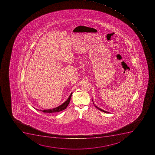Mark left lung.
Here are the masks:
<instances>
[{"instance_id":"obj_1","label":"left lung","mask_w":155,"mask_h":155,"mask_svg":"<svg viewBox=\"0 0 155 155\" xmlns=\"http://www.w3.org/2000/svg\"><path fill=\"white\" fill-rule=\"evenodd\" d=\"M92 101H93V100H92ZM93 104H94V105L95 107L96 108H97V109H98V110H101V111H102V112H104V113H109V112H107V111H106V110H102V109H100V108H99V107H98L96 106H95L94 103H93Z\"/></svg>"}]
</instances>
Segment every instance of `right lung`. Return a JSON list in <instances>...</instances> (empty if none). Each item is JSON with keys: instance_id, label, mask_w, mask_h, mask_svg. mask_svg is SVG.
I'll use <instances>...</instances> for the list:
<instances>
[{"instance_id": "obj_1", "label": "right lung", "mask_w": 155, "mask_h": 155, "mask_svg": "<svg viewBox=\"0 0 155 155\" xmlns=\"http://www.w3.org/2000/svg\"><path fill=\"white\" fill-rule=\"evenodd\" d=\"M73 92L71 93L70 95L69 96V98L67 100V101H65V102L63 103L62 105H61L57 107L56 108H54L53 109H48V110H38L36 109L37 110H41L44 113H57V112H60L62 110H65L68 106L69 105V103L70 102L71 98V95H72Z\"/></svg>"}]
</instances>
